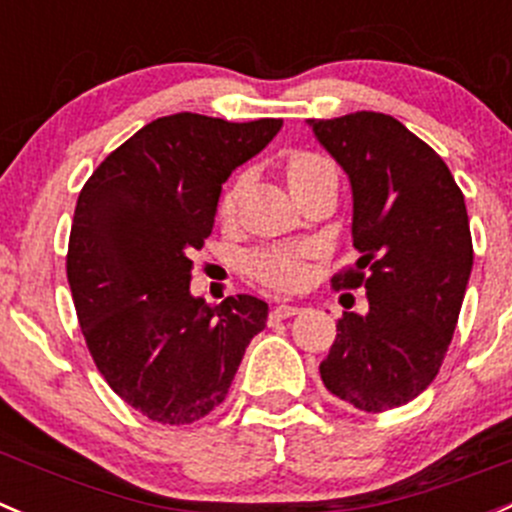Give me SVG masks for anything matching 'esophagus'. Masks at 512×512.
Listing matches in <instances>:
<instances>
[{"instance_id": "obj_1", "label": "esophagus", "mask_w": 512, "mask_h": 512, "mask_svg": "<svg viewBox=\"0 0 512 512\" xmlns=\"http://www.w3.org/2000/svg\"><path fill=\"white\" fill-rule=\"evenodd\" d=\"M298 311H301V308H298V306H288V303H281V306H276L271 313H268V321H271V323L283 321V318L296 316Z\"/></svg>"}]
</instances>
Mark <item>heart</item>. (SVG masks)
Instances as JSON below:
<instances>
[{"label":"heart","mask_w":512,"mask_h":512,"mask_svg":"<svg viewBox=\"0 0 512 512\" xmlns=\"http://www.w3.org/2000/svg\"><path fill=\"white\" fill-rule=\"evenodd\" d=\"M283 171H286V181L293 194L321 179V176L336 174L331 161L316 151H293L286 159ZM236 196H239V184H231L221 191L219 204H216V214L221 221H229L234 216ZM306 254L308 251L303 246H271V249L251 254L246 268L263 286L276 288V291H291L306 281V263H303Z\"/></svg>","instance_id":"1"}]
</instances>
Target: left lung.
Here are the masks:
<instances>
[{"mask_svg":"<svg viewBox=\"0 0 512 512\" xmlns=\"http://www.w3.org/2000/svg\"><path fill=\"white\" fill-rule=\"evenodd\" d=\"M353 191L356 266L333 288L366 286L368 313H343L323 386L358 411L406 406L448 353L473 268L463 191L445 161L398 119L356 111L308 119Z\"/></svg>","mask_w":512,"mask_h":512,"instance_id":"1","label":"left lung"}]
</instances>
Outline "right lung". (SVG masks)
<instances>
[{"mask_svg": "<svg viewBox=\"0 0 512 512\" xmlns=\"http://www.w3.org/2000/svg\"><path fill=\"white\" fill-rule=\"evenodd\" d=\"M281 119L161 116L111 151L79 194L67 278L86 348L111 391L149 421L186 426L224 403L268 303L194 298L191 254L214 229L221 184Z\"/></svg>", "mask_w": 512, "mask_h": 512, "instance_id": "obj_1", "label": "right lung"}]
</instances>
